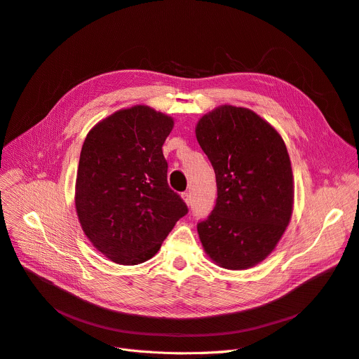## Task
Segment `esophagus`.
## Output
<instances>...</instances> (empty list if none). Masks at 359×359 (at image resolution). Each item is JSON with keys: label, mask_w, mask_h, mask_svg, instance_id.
<instances>
[{"label": "esophagus", "mask_w": 359, "mask_h": 359, "mask_svg": "<svg viewBox=\"0 0 359 359\" xmlns=\"http://www.w3.org/2000/svg\"><path fill=\"white\" fill-rule=\"evenodd\" d=\"M181 197H182V200L185 201V204H187V206H191V196H190V193H182L181 194Z\"/></svg>", "instance_id": "34e87169"}]
</instances>
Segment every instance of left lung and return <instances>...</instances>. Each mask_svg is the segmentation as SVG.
Returning a JSON list of instances; mask_svg holds the SVG:
<instances>
[{
	"label": "left lung",
	"mask_w": 359,
	"mask_h": 359,
	"mask_svg": "<svg viewBox=\"0 0 359 359\" xmlns=\"http://www.w3.org/2000/svg\"><path fill=\"white\" fill-rule=\"evenodd\" d=\"M197 142L216 174L217 198L197 231L219 266L243 270L275 250L292 215V168L286 146L257 114L231 105L204 115Z\"/></svg>",
	"instance_id": "left-lung-1"
}]
</instances>
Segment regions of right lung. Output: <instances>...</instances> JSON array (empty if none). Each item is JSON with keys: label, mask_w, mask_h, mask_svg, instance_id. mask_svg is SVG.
Returning a JSON list of instances; mask_svg holds the SVG:
<instances>
[{"label": "right lung", "mask_w": 359, "mask_h": 359, "mask_svg": "<svg viewBox=\"0 0 359 359\" xmlns=\"http://www.w3.org/2000/svg\"><path fill=\"white\" fill-rule=\"evenodd\" d=\"M174 119L144 105L121 109L95 126L83 143L76 209L90 243L118 264L155 255L189 213L168 185L162 146Z\"/></svg>", "instance_id": "add662e5"}]
</instances>
